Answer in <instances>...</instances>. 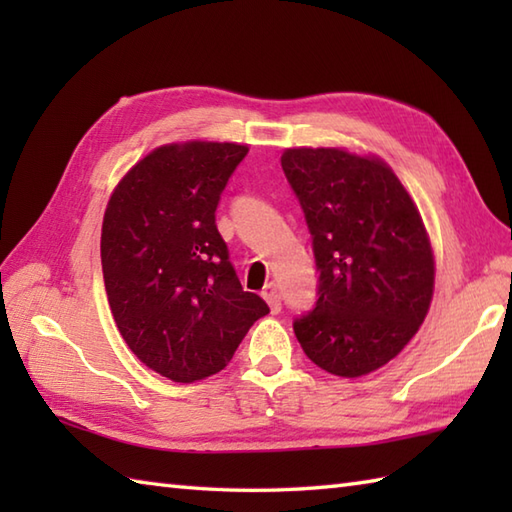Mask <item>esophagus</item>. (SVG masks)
Returning a JSON list of instances; mask_svg holds the SVG:
<instances>
[{
    "label": "esophagus",
    "instance_id": "34e87169",
    "mask_svg": "<svg viewBox=\"0 0 512 512\" xmlns=\"http://www.w3.org/2000/svg\"><path fill=\"white\" fill-rule=\"evenodd\" d=\"M262 297L268 301L270 310H273L275 314L281 312V290H279V284H275V281H270V284H266L264 290H262Z\"/></svg>",
    "mask_w": 512,
    "mask_h": 512
}]
</instances>
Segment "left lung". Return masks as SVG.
<instances>
[{"mask_svg": "<svg viewBox=\"0 0 512 512\" xmlns=\"http://www.w3.org/2000/svg\"><path fill=\"white\" fill-rule=\"evenodd\" d=\"M281 167L319 273V299L292 328L314 365L365 376L389 363L429 312L433 253L422 217L378 158L301 147L286 149Z\"/></svg>", "mask_w": 512, "mask_h": 512, "instance_id": "1", "label": "left lung"}]
</instances>
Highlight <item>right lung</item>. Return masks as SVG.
I'll return each instance as SVG.
<instances>
[{
  "mask_svg": "<svg viewBox=\"0 0 512 512\" xmlns=\"http://www.w3.org/2000/svg\"><path fill=\"white\" fill-rule=\"evenodd\" d=\"M248 147L165 145L118 182L103 217L107 301L140 361L176 383L217 374L270 312L244 292L215 224L220 195Z\"/></svg>",
  "mask_w": 512,
  "mask_h": 512,
  "instance_id": "add662e5",
  "label": "right lung"
}]
</instances>
